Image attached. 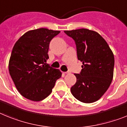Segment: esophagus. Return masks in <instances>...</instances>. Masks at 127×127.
<instances>
[{
	"instance_id": "1",
	"label": "esophagus",
	"mask_w": 127,
	"mask_h": 127,
	"mask_svg": "<svg viewBox=\"0 0 127 127\" xmlns=\"http://www.w3.org/2000/svg\"><path fill=\"white\" fill-rule=\"evenodd\" d=\"M65 73V74H67V73H70V71H65V72H64Z\"/></svg>"
}]
</instances>
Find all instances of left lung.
Segmentation results:
<instances>
[{
    "mask_svg": "<svg viewBox=\"0 0 127 127\" xmlns=\"http://www.w3.org/2000/svg\"><path fill=\"white\" fill-rule=\"evenodd\" d=\"M76 45L77 58L82 62L77 82L71 88L73 96L84 103H93L108 90L113 78L114 57L112 50L98 33L86 29L65 31Z\"/></svg>",
    "mask_w": 127,
    "mask_h": 127,
    "instance_id": "8db88e82",
    "label": "left lung"
}]
</instances>
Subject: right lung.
Instances as JSON below:
<instances>
[{
  "mask_svg": "<svg viewBox=\"0 0 127 127\" xmlns=\"http://www.w3.org/2000/svg\"><path fill=\"white\" fill-rule=\"evenodd\" d=\"M59 32L45 28L29 31L13 47L9 74L18 91L29 100L38 102L47 98L61 77L60 70L46 63L50 41Z\"/></svg>",
  "mask_w": 127,
  "mask_h": 127,
  "instance_id": "right-lung-1",
  "label": "right lung"
}]
</instances>
